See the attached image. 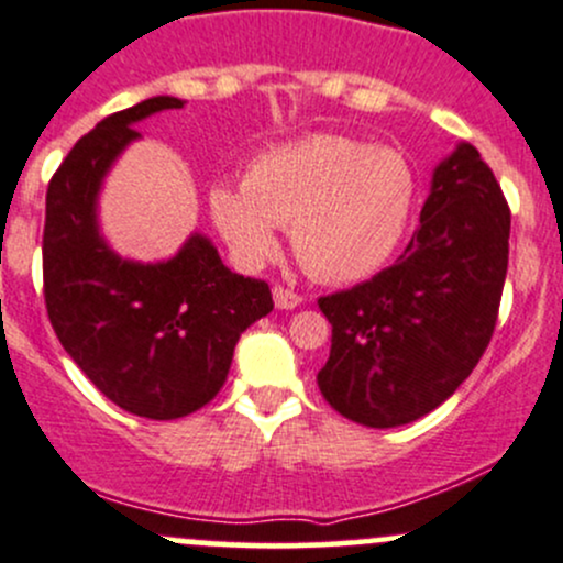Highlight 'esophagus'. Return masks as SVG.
<instances>
[{"label":"esophagus","mask_w":563,"mask_h":563,"mask_svg":"<svg viewBox=\"0 0 563 563\" xmlns=\"http://www.w3.org/2000/svg\"><path fill=\"white\" fill-rule=\"evenodd\" d=\"M272 299H275L277 310H294V307L301 305L299 294L291 291V288H283V286L272 288Z\"/></svg>","instance_id":"esophagus-1"}]
</instances>
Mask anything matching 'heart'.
Segmentation results:
<instances>
[{
	"label": "heart",
	"mask_w": 563,
	"mask_h": 563,
	"mask_svg": "<svg viewBox=\"0 0 563 563\" xmlns=\"http://www.w3.org/2000/svg\"><path fill=\"white\" fill-rule=\"evenodd\" d=\"M416 199L418 177L405 153L318 132L258 153L245 186L212 183L207 207L242 266L269 262L277 229H291L294 253L312 277L356 283L390 262Z\"/></svg>",
	"instance_id": "b5f03b06"
}]
</instances>
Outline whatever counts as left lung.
<instances>
[{"label":"left lung","instance_id":"8db88e82","mask_svg":"<svg viewBox=\"0 0 563 563\" xmlns=\"http://www.w3.org/2000/svg\"><path fill=\"white\" fill-rule=\"evenodd\" d=\"M507 240L505 194L477 147L459 142L434 167L421 227L399 262L318 299L331 323L323 399L347 421L394 429L453 396L494 334Z\"/></svg>","mask_w":563,"mask_h":563}]
</instances>
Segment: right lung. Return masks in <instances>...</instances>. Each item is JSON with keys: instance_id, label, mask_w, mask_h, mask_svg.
I'll use <instances>...</instances> for the list:
<instances>
[{"instance_id": "right-lung-1", "label": "right lung", "mask_w": 563, "mask_h": 563, "mask_svg": "<svg viewBox=\"0 0 563 563\" xmlns=\"http://www.w3.org/2000/svg\"><path fill=\"white\" fill-rule=\"evenodd\" d=\"M183 99L153 97L108 115L53 175L45 197L43 280L51 327L69 358L132 416L173 421L227 383L240 334L266 312L264 280L242 277L194 232L164 262L118 256L99 229V191L137 126Z\"/></svg>"}]
</instances>
